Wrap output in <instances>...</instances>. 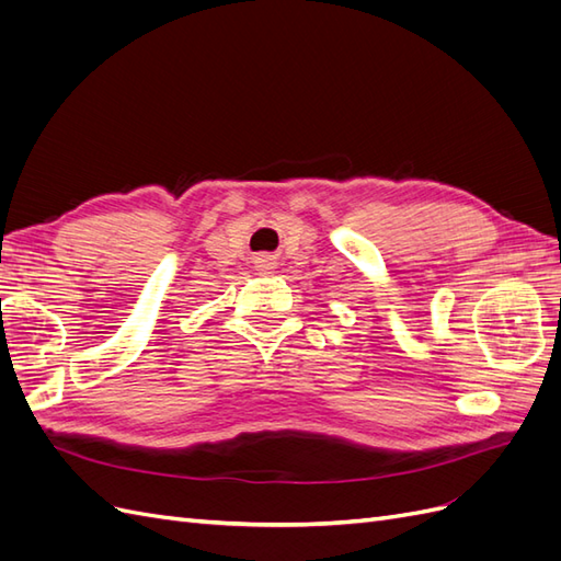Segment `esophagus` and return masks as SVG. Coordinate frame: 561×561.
Masks as SVG:
<instances>
[{"label": "esophagus", "mask_w": 561, "mask_h": 561, "mask_svg": "<svg viewBox=\"0 0 561 561\" xmlns=\"http://www.w3.org/2000/svg\"><path fill=\"white\" fill-rule=\"evenodd\" d=\"M254 264H257V268L264 271V274H268V271L276 266V260L271 257V254H257V260H254Z\"/></svg>", "instance_id": "esophagus-1"}]
</instances>
